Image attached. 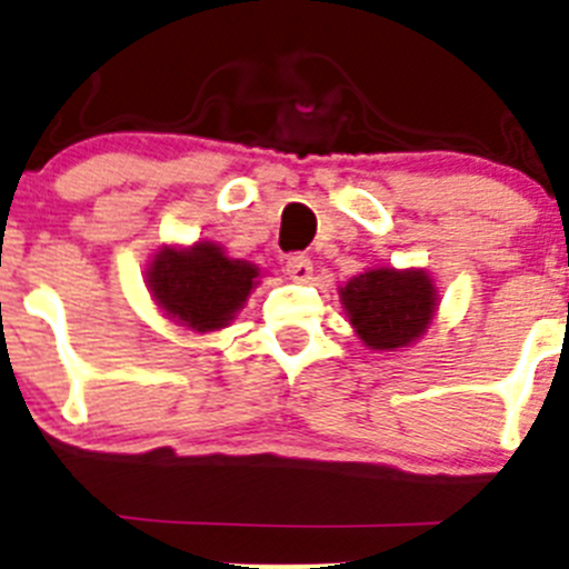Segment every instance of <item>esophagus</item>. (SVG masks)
Returning <instances> with one entry per match:
<instances>
[{"label": "esophagus", "mask_w": 569, "mask_h": 569, "mask_svg": "<svg viewBox=\"0 0 569 569\" xmlns=\"http://www.w3.org/2000/svg\"><path fill=\"white\" fill-rule=\"evenodd\" d=\"M286 274H289L291 280H297V283H308L313 274V263L311 258L302 256V252H295V256L286 258Z\"/></svg>", "instance_id": "1"}]
</instances>
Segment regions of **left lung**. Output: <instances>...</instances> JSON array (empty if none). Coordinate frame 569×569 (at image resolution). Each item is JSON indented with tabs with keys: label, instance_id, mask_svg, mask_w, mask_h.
I'll return each instance as SVG.
<instances>
[{
	"label": "left lung",
	"instance_id": "1",
	"mask_svg": "<svg viewBox=\"0 0 569 569\" xmlns=\"http://www.w3.org/2000/svg\"><path fill=\"white\" fill-rule=\"evenodd\" d=\"M349 321L371 349H399L416 341L435 317V289L423 272L371 269L341 291Z\"/></svg>",
	"mask_w": 569,
	"mask_h": 569
}]
</instances>
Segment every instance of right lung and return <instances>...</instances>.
<instances>
[{"label":"right lung","instance_id":"obj_1","mask_svg":"<svg viewBox=\"0 0 569 569\" xmlns=\"http://www.w3.org/2000/svg\"><path fill=\"white\" fill-rule=\"evenodd\" d=\"M256 269L231 261L214 244L162 250L151 267V289L170 317L192 330H217L248 300Z\"/></svg>","mask_w":569,"mask_h":569}]
</instances>
